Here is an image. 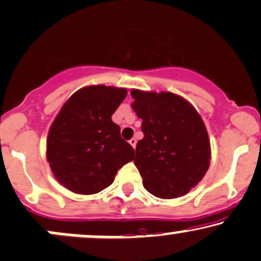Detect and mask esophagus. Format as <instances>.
Wrapping results in <instances>:
<instances>
[{"instance_id": "esophagus-1", "label": "esophagus", "mask_w": 261, "mask_h": 261, "mask_svg": "<svg viewBox=\"0 0 261 261\" xmlns=\"http://www.w3.org/2000/svg\"><path fill=\"white\" fill-rule=\"evenodd\" d=\"M129 144L132 146H133L134 149H136V146H137V139H136V138H132V139L129 140Z\"/></svg>"}]
</instances>
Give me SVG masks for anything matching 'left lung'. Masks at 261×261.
<instances>
[{
    "instance_id": "1",
    "label": "left lung",
    "mask_w": 261,
    "mask_h": 261,
    "mask_svg": "<svg viewBox=\"0 0 261 261\" xmlns=\"http://www.w3.org/2000/svg\"><path fill=\"white\" fill-rule=\"evenodd\" d=\"M132 107L143 119L144 138L134 160L143 186L161 199L186 195L209 170L211 149L203 118L191 102L170 91L132 89Z\"/></svg>"
}]
</instances>
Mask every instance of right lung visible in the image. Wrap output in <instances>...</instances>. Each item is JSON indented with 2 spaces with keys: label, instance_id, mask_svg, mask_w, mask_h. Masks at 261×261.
I'll use <instances>...</instances> for the list:
<instances>
[{
  "label": "right lung",
  "instance_id": "right-lung-1",
  "mask_svg": "<svg viewBox=\"0 0 261 261\" xmlns=\"http://www.w3.org/2000/svg\"><path fill=\"white\" fill-rule=\"evenodd\" d=\"M127 89L89 85L76 90L61 107L46 142V159L55 178L76 194H96L112 185L134 149L121 137L111 116Z\"/></svg>",
  "mask_w": 261,
  "mask_h": 261
}]
</instances>
